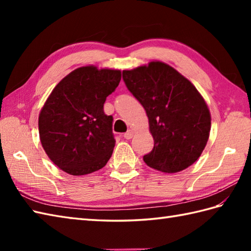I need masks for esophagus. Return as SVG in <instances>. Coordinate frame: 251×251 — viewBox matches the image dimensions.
I'll list each match as a JSON object with an SVG mask.
<instances>
[{"label": "esophagus", "instance_id": "esophagus-1", "mask_svg": "<svg viewBox=\"0 0 251 251\" xmlns=\"http://www.w3.org/2000/svg\"><path fill=\"white\" fill-rule=\"evenodd\" d=\"M132 136H134V132H132V130H127L124 134L125 139H131Z\"/></svg>", "mask_w": 251, "mask_h": 251}]
</instances>
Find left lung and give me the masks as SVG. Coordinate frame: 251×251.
<instances>
[{"label":"left lung","mask_w":251,"mask_h":251,"mask_svg":"<svg viewBox=\"0 0 251 251\" xmlns=\"http://www.w3.org/2000/svg\"><path fill=\"white\" fill-rule=\"evenodd\" d=\"M123 79L145 108L154 147L143 156L149 167L178 173L197 161L210 131V113L188 78L164 62L123 71Z\"/></svg>","instance_id":"obj_1"}]
</instances>
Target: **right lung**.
<instances>
[{
    "label": "right lung",
    "instance_id": "obj_1",
    "mask_svg": "<svg viewBox=\"0 0 251 251\" xmlns=\"http://www.w3.org/2000/svg\"><path fill=\"white\" fill-rule=\"evenodd\" d=\"M120 81V70L87 66L68 74L52 89L39 116L40 139L63 172L87 175L108 163L115 139L113 117L104 113L103 104Z\"/></svg>",
    "mask_w": 251,
    "mask_h": 251
}]
</instances>
